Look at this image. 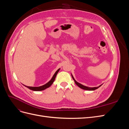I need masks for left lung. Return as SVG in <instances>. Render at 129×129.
I'll use <instances>...</instances> for the list:
<instances>
[{
	"instance_id": "obj_1",
	"label": "left lung",
	"mask_w": 129,
	"mask_h": 129,
	"mask_svg": "<svg viewBox=\"0 0 129 129\" xmlns=\"http://www.w3.org/2000/svg\"><path fill=\"white\" fill-rule=\"evenodd\" d=\"M72 76L73 79L74 80V81H75V83H76V84L77 85H78V86H79L80 88L83 89H84V90H95V89H97V88H99V87H100L101 86V85H102V84H101V85H100V86L98 87L89 88V87H86V86H84V85H82V84H81L79 83V82H76V81H75V80L74 79V77L72 75Z\"/></svg>"
}]
</instances>
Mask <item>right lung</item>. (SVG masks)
Returning <instances> with one entry per match:
<instances>
[{
    "instance_id": "1",
    "label": "right lung",
    "mask_w": 129,
    "mask_h": 129,
    "mask_svg": "<svg viewBox=\"0 0 129 129\" xmlns=\"http://www.w3.org/2000/svg\"><path fill=\"white\" fill-rule=\"evenodd\" d=\"M60 71V69H58L57 71L55 72V73L54 74V75H53V77L52 78V79L50 80L48 83H47L45 85H42V86L37 87H33L26 86V85H25L26 87H27V88H28V89L32 90H33V91H41V90H44L46 89V88L49 87L50 85H51L53 84L54 80H55V77L56 76L57 74L58 73V71Z\"/></svg>"
}]
</instances>
